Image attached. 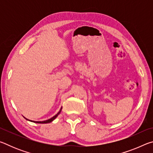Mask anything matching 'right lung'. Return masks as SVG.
Segmentation results:
<instances>
[{
    "instance_id": "1",
    "label": "right lung",
    "mask_w": 153,
    "mask_h": 153,
    "mask_svg": "<svg viewBox=\"0 0 153 153\" xmlns=\"http://www.w3.org/2000/svg\"><path fill=\"white\" fill-rule=\"evenodd\" d=\"M61 109H62V108H61L60 111H59V113H58L57 114H56V115H55V116H54V117H52V118L49 119V120H48L43 121H33V122H34V123H50V122H51V121H53L54 120H55V119L56 117H57L59 114L61 113ZM29 121H30V120H29Z\"/></svg>"
}]
</instances>
